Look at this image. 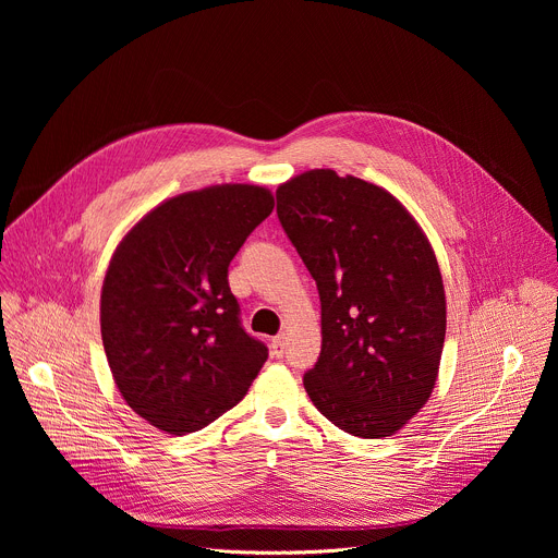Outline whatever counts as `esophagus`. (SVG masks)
<instances>
[{"mask_svg": "<svg viewBox=\"0 0 558 558\" xmlns=\"http://www.w3.org/2000/svg\"><path fill=\"white\" fill-rule=\"evenodd\" d=\"M271 355L278 357V360L284 355V338H282V336H278V338L271 340Z\"/></svg>", "mask_w": 558, "mask_h": 558, "instance_id": "obj_1", "label": "esophagus"}]
</instances>
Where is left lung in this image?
<instances>
[{
	"label": "left lung",
	"instance_id": "1",
	"mask_svg": "<svg viewBox=\"0 0 558 558\" xmlns=\"http://www.w3.org/2000/svg\"><path fill=\"white\" fill-rule=\"evenodd\" d=\"M276 203L320 293L311 402L349 435L388 437L428 402L439 371L446 295L428 238L386 190L333 170L287 181Z\"/></svg>",
	"mask_w": 558,
	"mask_h": 558
}]
</instances>
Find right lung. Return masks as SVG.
Wrapping results in <instances>:
<instances>
[{"mask_svg": "<svg viewBox=\"0 0 558 558\" xmlns=\"http://www.w3.org/2000/svg\"><path fill=\"white\" fill-rule=\"evenodd\" d=\"M258 185H214L151 209L117 247L101 338L128 407L170 435L205 428L247 395L269 349L250 336L229 263L271 214Z\"/></svg>", "mask_w": 558, "mask_h": 558, "instance_id": "right-lung-1", "label": "right lung"}]
</instances>
